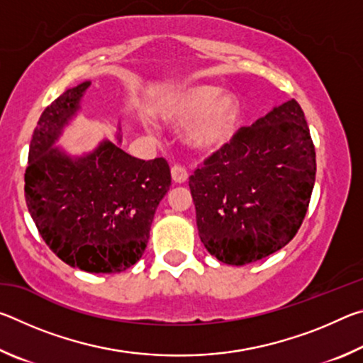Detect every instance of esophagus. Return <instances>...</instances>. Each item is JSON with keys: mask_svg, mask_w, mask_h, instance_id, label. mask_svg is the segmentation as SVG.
<instances>
[{"mask_svg": "<svg viewBox=\"0 0 363 363\" xmlns=\"http://www.w3.org/2000/svg\"><path fill=\"white\" fill-rule=\"evenodd\" d=\"M171 177H173V182H176V184H186L189 179V174L182 167H177V164H174V167L171 168Z\"/></svg>", "mask_w": 363, "mask_h": 363, "instance_id": "esophagus-1", "label": "esophagus"}]
</instances>
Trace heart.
I'll use <instances>...</instances> for the list:
<instances>
[{
    "instance_id": "b5f03b06",
    "label": "heart",
    "mask_w": 363,
    "mask_h": 363,
    "mask_svg": "<svg viewBox=\"0 0 363 363\" xmlns=\"http://www.w3.org/2000/svg\"><path fill=\"white\" fill-rule=\"evenodd\" d=\"M155 113L173 126H182V140L200 155L225 149L235 139L242 106L235 93L218 84L182 83L160 97Z\"/></svg>"
}]
</instances>
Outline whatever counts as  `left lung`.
Listing matches in <instances>:
<instances>
[{
    "label": "left lung",
    "mask_w": 363,
    "mask_h": 363,
    "mask_svg": "<svg viewBox=\"0 0 363 363\" xmlns=\"http://www.w3.org/2000/svg\"><path fill=\"white\" fill-rule=\"evenodd\" d=\"M315 182V149L296 101L245 126L190 176L201 243L216 259L245 266L296 235Z\"/></svg>",
    "instance_id": "left-lung-1"
}]
</instances>
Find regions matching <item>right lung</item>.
<instances>
[{"mask_svg":"<svg viewBox=\"0 0 363 363\" xmlns=\"http://www.w3.org/2000/svg\"><path fill=\"white\" fill-rule=\"evenodd\" d=\"M89 79L64 91L41 113L26 171V201L40 235L60 259L91 274H116L143 257L155 211L171 186L167 160H139L115 140L72 155L57 147L82 113Z\"/></svg>","mask_w":363,"mask_h":363,"instance_id":"1","label":"right lung"}]
</instances>
